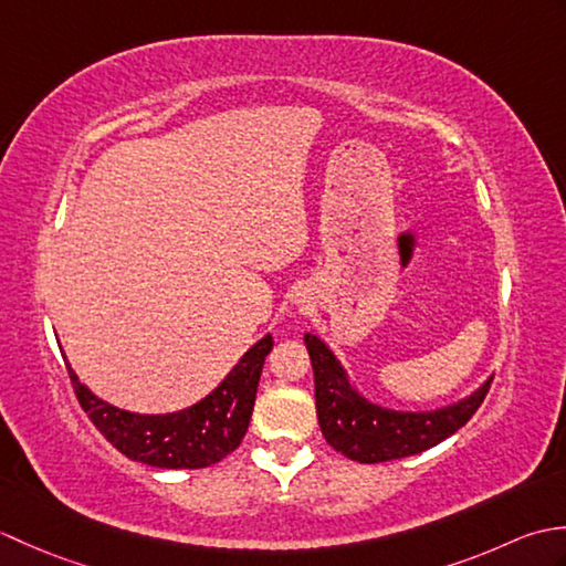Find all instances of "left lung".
I'll list each match as a JSON object with an SVG mask.
<instances>
[{"label":"left lung","instance_id":"1","mask_svg":"<svg viewBox=\"0 0 566 566\" xmlns=\"http://www.w3.org/2000/svg\"><path fill=\"white\" fill-rule=\"evenodd\" d=\"M304 343L314 365L316 413L323 438L331 448L363 464L401 460L430 450L432 444L454 436L476 413L491 389L489 379L469 399L430 413L389 411L369 403L350 387L338 359L314 333H306Z\"/></svg>","mask_w":566,"mask_h":566}]
</instances>
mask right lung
Listing matches in <instances>:
<instances>
[{
  "mask_svg": "<svg viewBox=\"0 0 566 566\" xmlns=\"http://www.w3.org/2000/svg\"><path fill=\"white\" fill-rule=\"evenodd\" d=\"M272 345V335H264L219 384V389L187 411L167 416L122 411L97 399L80 384L75 371H67L82 411L128 460L160 469H201L221 462L243 442L264 357L270 355Z\"/></svg>",
  "mask_w": 566,
  "mask_h": 566,
  "instance_id": "obj_1",
  "label": "right lung"
}]
</instances>
